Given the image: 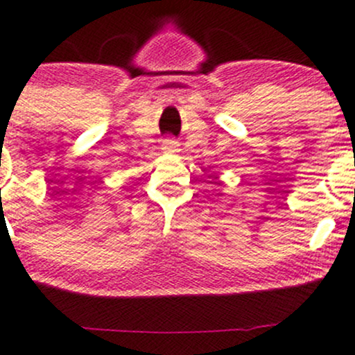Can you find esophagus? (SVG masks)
Returning <instances> with one entry per match:
<instances>
[{"label": "esophagus", "instance_id": "1", "mask_svg": "<svg viewBox=\"0 0 355 355\" xmlns=\"http://www.w3.org/2000/svg\"><path fill=\"white\" fill-rule=\"evenodd\" d=\"M177 141H173V139H170V137H168V139H163V143H162V149L165 153H175L177 151Z\"/></svg>", "mask_w": 355, "mask_h": 355}]
</instances>
